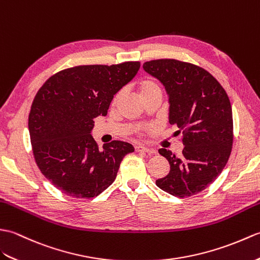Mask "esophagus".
<instances>
[{
    "mask_svg": "<svg viewBox=\"0 0 260 260\" xmlns=\"http://www.w3.org/2000/svg\"><path fill=\"white\" fill-rule=\"evenodd\" d=\"M135 150H136L137 152H146V153H149V154H152V153L155 152L154 150L149 149V148H147L145 146H136Z\"/></svg>",
    "mask_w": 260,
    "mask_h": 260,
    "instance_id": "esophagus-1",
    "label": "esophagus"
}]
</instances>
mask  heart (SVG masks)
<instances>
[{
  "mask_svg": "<svg viewBox=\"0 0 260 260\" xmlns=\"http://www.w3.org/2000/svg\"><path fill=\"white\" fill-rule=\"evenodd\" d=\"M138 90L142 98H146L152 93H161V89L159 84L151 79H145L138 83ZM121 96V93H118L114 98V102H117Z\"/></svg>",
  "mask_w": 260,
  "mask_h": 260,
  "instance_id": "b5f03b06",
  "label": "heart"
}]
</instances>
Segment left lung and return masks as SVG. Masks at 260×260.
Returning <instances> with one entry per match:
<instances>
[{"instance_id":"8db88e82","label":"left lung","mask_w":260,"mask_h":260,"mask_svg":"<svg viewBox=\"0 0 260 260\" xmlns=\"http://www.w3.org/2000/svg\"><path fill=\"white\" fill-rule=\"evenodd\" d=\"M143 69L164 84L169 96V122L183 135L177 157L159 149L170 171L155 184L175 197L203 191L221 174L233 148V110L226 91L205 69L175 59L143 63Z\"/></svg>"}]
</instances>
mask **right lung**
Returning <instances> with one entry per match:
<instances>
[{
	"mask_svg": "<svg viewBox=\"0 0 260 260\" xmlns=\"http://www.w3.org/2000/svg\"><path fill=\"white\" fill-rule=\"evenodd\" d=\"M140 62L79 66L50 77L28 114L33 155L42 175L70 197L93 198L110 186L128 142L114 140L99 150L91 136L93 119L107 115L113 95L135 78Z\"/></svg>",
	"mask_w": 260,
	"mask_h": 260,
	"instance_id": "1",
	"label": "right lung"
}]
</instances>
